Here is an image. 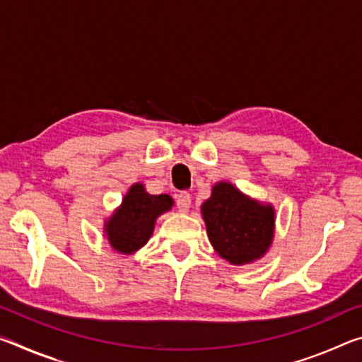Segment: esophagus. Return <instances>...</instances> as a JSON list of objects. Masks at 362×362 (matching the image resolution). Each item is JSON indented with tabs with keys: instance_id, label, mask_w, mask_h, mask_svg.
<instances>
[{
	"instance_id": "esophagus-1",
	"label": "esophagus",
	"mask_w": 362,
	"mask_h": 362,
	"mask_svg": "<svg viewBox=\"0 0 362 362\" xmlns=\"http://www.w3.org/2000/svg\"><path fill=\"white\" fill-rule=\"evenodd\" d=\"M192 206V196L187 192H180L177 194V207H179L180 212H187Z\"/></svg>"
}]
</instances>
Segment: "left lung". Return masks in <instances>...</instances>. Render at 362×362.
<instances>
[{"label": "left lung", "mask_w": 362, "mask_h": 362, "mask_svg": "<svg viewBox=\"0 0 362 362\" xmlns=\"http://www.w3.org/2000/svg\"><path fill=\"white\" fill-rule=\"evenodd\" d=\"M201 214L216 252L233 265L260 259L272 246L274 207L250 199L228 182L212 187Z\"/></svg>", "instance_id": "left-lung-1"}]
</instances>
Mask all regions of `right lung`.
<instances>
[{
  "label": "right lung",
  "instance_id": "1",
  "mask_svg": "<svg viewBox=\"0 0 362 362\" xmlns=\"http://www.w3.org/2000/svg\"><path fill=\"white\" fill-rule=\"evenodd\" d=\"M173 206L169 194H150L142 183H134L121 206L105 220L103 231L110 246L121 254H134L148 243L156 218Z\"/></svg>",
  "mask_w": 362,
  "mask_h": 362
}]
</instances>
